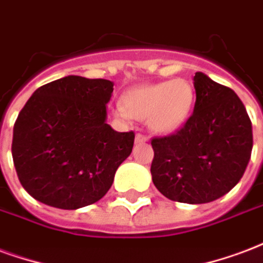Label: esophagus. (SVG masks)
Masks as SVG:
<instances>
[{
    "instance_id": "obj_1",
    "label": "esophagus",
    "mask_w": 263,
    "mask_h": 263,
    "mask_svg": "<svg viewBox=\"0 0 263 263\" xmlns=\"http://www.w3.org/2000/svg\"><path fill=\"white\" fill-rule=\"evenodd\" d=\"M147 142V138L145 135H142V134H137V137H135V143H145Z\"/></svg>"
}]
</instances>
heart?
Wrapping results in <instances>:
<instances>
[{"mask_svg": "<svg viewBox=\"0 0 263 263\" xmlns=\"http://www.w3.org/2000/svg\"><path fill=\"white\" fill-rule=\"evenodd\" d=\"M195 103V89L182 78L164 82L139 85L121 96L120 118L146 120L152 131L170 135L180 129L191 116Z\"/></svg>", "mask_w": 263, "mask_h": 263, "instance_id": "b5f03b06", "label": "heart"}]
</instances>
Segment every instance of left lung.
<instances>
[{
	"instance_id": "left-lung-1",
	"label": "left lung",
	"mask_w": 263,
	"mask_h": 263,
	"mask_svg": "<svg viewBox=\"0 0 263 263\" xmlns=\"http://www.w3.org/2000/svg\"><path fill=\"white\" fill-rule=\"evenodd\" d=\"M196 102L184 128L152 139L153 184L171 201L208 203L231 191L252 152V125L240 97L203 72L194 77Z\"/></svg>"
}]
</instances>
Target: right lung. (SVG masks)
I'll return each mask as SVG.
<instances>
[{
	"label": "right lung",
	"instance_id": "right-lung-1",
	"mask_svg": "<svg viewBox=\"0 0 263 263\" xmlns=\"http://www.w3.org/2000/svg\"><path fill=\"white\" fill-rule=\"evenodd\" d=\"M114 83L64 77L39 87L13 126L12 157L22 186L42 203L73 211L111 188L131 155L134 132L107 124Z\"/></svg>",
	"mask_w": 263,
	"mask_h": 263
}]
</instances>
